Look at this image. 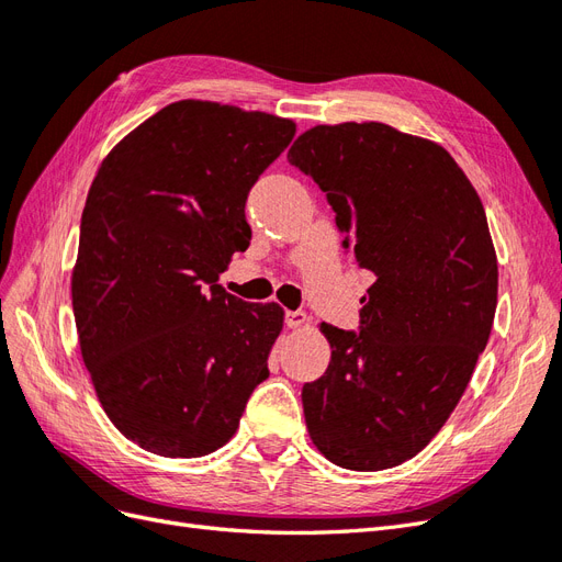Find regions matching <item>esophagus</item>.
I'll return each instance as SVG.
<instances>
[{
    "label": "esophagus",
    "mask_w": 562,
    "mask_h": 562,
    "mask_svg": "<svg viewBox=\"0 0 562 562\" xmlns=\"http://www.w3.org/2000/svg\"><path fill=\"white\" fill-rule=\"evenodd\" d=\"M307 321H310V316L304 314L302 310H288L285 312V326L288 328H302Z\"/></svg>",
    "instance_id": "obj_1"
}]
</instances>
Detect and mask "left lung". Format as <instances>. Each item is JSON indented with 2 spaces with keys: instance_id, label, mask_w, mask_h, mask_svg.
I'll return each instance as SVG.
<instances>
[{
  "instance_id": "left-lung-1",
  "label": "left lung",
  "mask_w": 562,
  "mask_h": 562,
  "mask_svg": "<svg viewBox=\"0 0 562 562\" xmlns=\"http://www.w3.org/2000/svg\"><path fill=\"white\" fill-rule=\"evenodd\" d=\"M288 161L375 279L359 333L321 323L333 353L302 386L310 436L342 469L398 467L443 427L487 345L497 255L483 203L443 147L378 122L314 126Z\"/></svg>"
}]
</instances>
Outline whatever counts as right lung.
<instances>
[{
	"label": "right lung",
	"instance_id": "obj_1",
	"mask_svg": "<svg viewBox=\"0 0 562 562\" xmlns=\"http://www.w3.org/2000/svg\"><path fill=\"white\" fill-rule=\"evenodd\" d=\"M293 135L291 119L180 100L98 168L72 271L75 323L100 405L147 452L223 448L269 378L283 310L234 297L217 277L248 248V192Z\"/></svg>",
	"mask_w": 562,
	"mask_h": 562
}]
</instances>
